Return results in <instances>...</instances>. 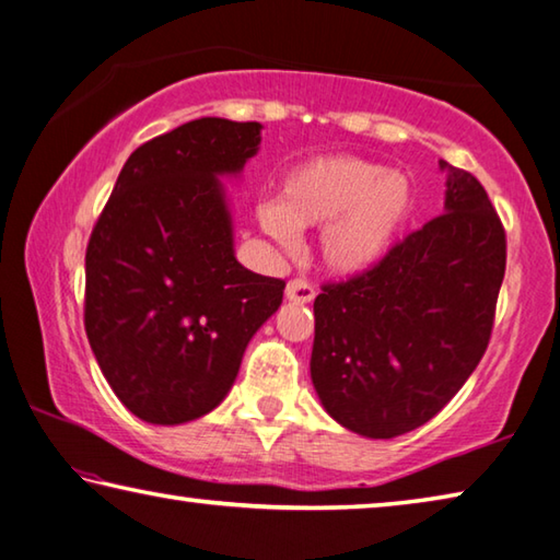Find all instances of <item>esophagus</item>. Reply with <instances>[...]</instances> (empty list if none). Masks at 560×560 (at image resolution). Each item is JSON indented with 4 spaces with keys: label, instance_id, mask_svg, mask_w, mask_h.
I'll return each instance as SVG.
<instances>
[{
    "label": "esophagus",
    "instance_id": "34e87169",
    "mask_svg": "<svg viewBox=\"0 0 560 560\" xmlns=\"http://www.w3.org/2000/svg\"><path fill=\"white\" fill-rule=\"evenodd\" d=\"M314 296H316V291L308 281L293 279V281L287 283V299L291 303H311V301H314Z\"/></svg>",
    "mask_w": 560,
    "mask_h": 560
}]
</instances>
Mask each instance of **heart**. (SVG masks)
<instances>
[{"instance_id":"heart-1","label":"heart","mask_w":560,"mask_h":560,"mask_svg":"<svg viewBox=\"0 0 560 560\" xmlns=\"http://www.w3.org/2000/svg\"><path fill=\"white\" fill-rule=\"evenodd\" d=\"M415 212L412 179L363 158L326 155L289 170L277 202L257 207V224L281 252L303 230H319L318 252L336 277H360L390 257Z\"/></svg>"}]
</instances>
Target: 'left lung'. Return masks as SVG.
Listing matches in <instances>:
<instances>
[{
    "instance_id": "8db88e82",
    "label": "left lung",
    "mask_w": 560,
    "mask_h": 560,
    "mask_svg": "<svg viewBox=\"0 0 560 560\" xmlns=\"http://www.w3.org/2000/svg\"><path fill=\"white\" fill-rule=\"evenodd\" d=\"M447 173L444 214L373 271L314 301L311 381L324 410L355 434L393 440L430 422L489 346L506 234L471 173Z\"/></svg>"
}]
</instances>
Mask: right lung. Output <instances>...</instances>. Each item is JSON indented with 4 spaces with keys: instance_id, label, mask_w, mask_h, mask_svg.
Masks as SVG:
<instances>
[{
    "instance_id": "1",
    "label": "right lung",
    "mask_w": 560,
    "mask_h": 560,
    "mask_svg": "<svg viewBox=\"0 0 560 560\" xmlns=\"http://www.w3.org/2000/svg\"><path fill=\"white\" fill-rule=\"evenodd\" d=\"M261 122L197 118L148 140L113 187L86 252V336L110 390L150 424L212 412L283 281L244 269L224 177L259 153Z\"/></svg>"
}]
</instances>
